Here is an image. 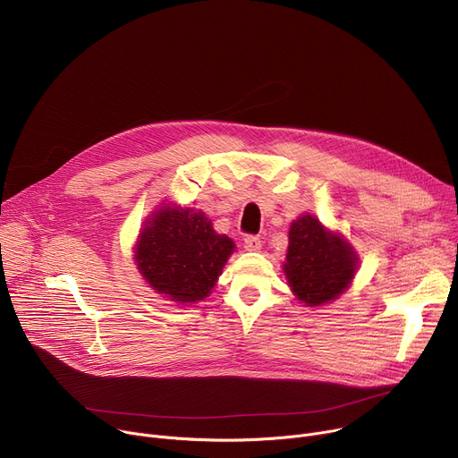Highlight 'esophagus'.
<instances>
[{"instance_id":"34e87169","label":"esophagus","mask_w":458,"mask_h":458,"mask_svg":"<svg viewBox=\"0 0 458 458\" xmlns=\"http://www.w3.org/2000/svg\"><path fill=\"white\" fill-rule=\"evenodd\" d=\"M242 241H245V249H247L249 252H258V250H261V239H259L258 235H247Z\"/></svg>"}]
</instances>
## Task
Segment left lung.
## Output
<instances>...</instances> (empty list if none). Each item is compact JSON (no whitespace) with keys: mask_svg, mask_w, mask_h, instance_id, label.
<instances>
[{"mask_svg":"<svg viewBox=\"0 0 458 458\" xmlns=\"http://www.w3.org/2000/svg\"><path fill=\"white\" fill-rule=\"evenodd\" d=\"M357 265L350 242L315 216L306 213L291 223L284 272L301 303L317 308L339 298L352 284Z\"/></svg>","mask_w":458,"mask_h":458,"instance_id":"left-lung-1","label":"left lung"}]
</instances>
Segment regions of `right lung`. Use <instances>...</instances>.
<instances>
[{"mask_svg": "<svg viewBox=\"0 0 458 458\" xmlns=\"http://www.w3.org/2000/svg\"><path fill=\"white\" fill-rule=\"evenodd\" d=\"M235 245L211 226L202 211L162 206L145 221L134 259L158 294L191 303L209 296Z\"/></svg>", "mask_w": 458, "mask_h": 458, "instance_id": "right-lung-1", "label": "right lung"}]
</instances>
